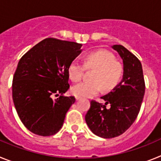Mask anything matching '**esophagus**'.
I'll use <instances>...</instances> for the list:
<instances>
[{
    "instance_id": "1",
    "label": "esophagus",
    "mask_w": 161,
    "mask_h": 161,
    "mask_svg": "<svg viewBox=\"0 0 161 161\" xmlns=\"http://www.w3.org/2000/svg\"><path fill=\"white\" fill-rule=\"evenodd\" d=\"M80 98H81V97H77V96H76V100L78 101V100H80Z\"/></svg>"
}]
</instances>
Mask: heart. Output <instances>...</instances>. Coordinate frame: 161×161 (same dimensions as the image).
Masks as SVG:
<instances>
[{
	"label": "heart",
	"instance_id": "obj_1",
	"mask_svg": "<svg viewBox=\"0 0 161 161\" xmlns=\"http://www.w3.org/2000/svg\"><path fill=\"white\" fill-rule=\"evenodd\" d=\"M85 66L77 61H73L68 67V76L72 81L80 80L85 67L95 69L92 76L93 81H83L72 86V93L75 96L88 97L97 94L102 89H110L120 80L123 66L115 61L114 56L106 50L90 52L85 57Z\"/></svg>",
	"mask_w": 161,
	"mask_h": 161
}]
</instances>
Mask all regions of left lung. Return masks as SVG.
I'll list each match as a JSON object with an SVG mask.
<instances>
[{"label": "left lung", "instance_id": "left-lung-1", "mask_svg": "<svg viewBox=\"0 0 161 161\" xmlns=\"http://www.w3.org/2000/svg\"><path fill=\"white\" fill-rule=\"evenodd\" d=\"M123 59V79L111 92L102 96L106 103L91 101L85 122L94 135L104 139L117 137L135 122L145 93L143 68L136 55L122 45L111 46ZM109 103L111 107L106 108Z\"/></svg>", "mask_w": 161, "mask_h": 161}]
</instances>
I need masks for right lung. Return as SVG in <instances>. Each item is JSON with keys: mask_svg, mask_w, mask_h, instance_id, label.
<instances>
[{"mask_svg": "<svg viewBox=\"0 0 161 161\" xmlns=\"http://www.w3.org/2000/svg\"><path fill=\"white\" fill-rule=\"evenodd\" d=\"M81 47L48 38L18 62L13 79V100L22 123L32 133L53 136L63 126L67 112L76 101L74 97L63 96L69 89L68 67L81 53ZM55 96L60 97L54 99Z\"/></svg>", "mask_w": 161, "mask_h": 161, "instance_id": "obj_1", "label": "right lung"}]
</instances>
